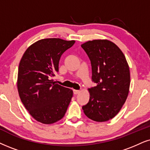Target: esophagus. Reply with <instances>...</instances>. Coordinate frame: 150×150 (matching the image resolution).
Segmentation results:
<instances>
[{
	"label": "esophagus",
	"mask_w": 150,
	"mask_h": 150,
	"mask_svg": "<svg viewBox=\"0 0 150 150\" xmlns=\"http://www.w3.org/2000/svg\"><path fill=\"white\" fill-rule=\"evenodd\" d=\"M79 93H80V91H78V90H73V93L75 94V95L79 94Z\"/></svg>",
	"instance_id": "esophagus-1"
}]
</instances>
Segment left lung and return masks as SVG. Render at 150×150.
I'll use <instances>...</instances> for the list:
<instances>
[{"label": "left lung", "instance_id": "obj_1", "mask_svg": "<svg viewBox=\"0 0 150 150\" xmlns=\"http://www.w3.org/2000/svg\"><path fill=\"white\" fill-rule=\"evenodd\" d=\"M91 60L92 80L90 98L83 106L84 114L96 122H105L118 113L127 98L130 86L129 68L124 54L107 39L88 41L81 45Z\"/></svg>", "mask_w": 150, "mask_h": 150}]
</instances>
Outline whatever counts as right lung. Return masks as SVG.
Segmentation results:
<instances>
[{
    "label": "right lung",
    "mask_w": 150,
    "mask_h": 150,
    "mask_svg": "<svg viewBox=\"0 0 150 150\" xmlns=\"http://www.w3.org/2000/svg\"><path fill=\"white\" fill-rule=\"evenodd\" d=\"M75 41L59 38L41 39L28 47L18 71V94L30 114L43 124H52L64 116L73 92L52 78L59 71L62 54Z\"/></svg>",
    "instance_id": "obj_1"
}]
</instances>
